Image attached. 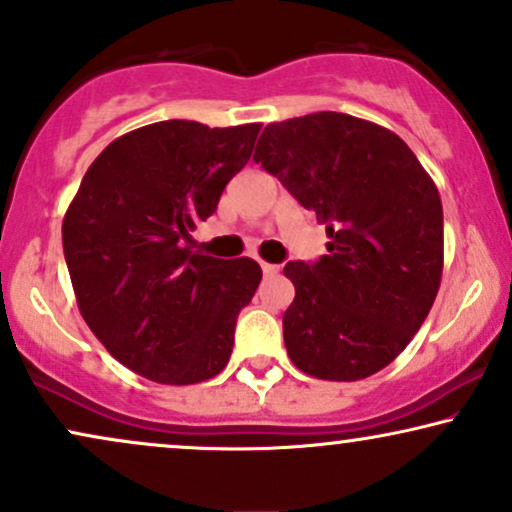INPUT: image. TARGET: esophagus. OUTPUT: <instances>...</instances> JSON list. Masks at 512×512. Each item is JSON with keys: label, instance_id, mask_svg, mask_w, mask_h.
Here are the masks:
<instances>
[{"label": "esophagus", "instance_id": "esophagus-1", "mask_svg": "<svg viewBox=\"0 0 512 512\" xmlns=\"http://www.w3.org/2000/svg\"><path fill=\"white\" fill-rule=\"evenodd\" d=\"M261 270H263V275L270 277V275H275L277 270H280V268L273 266V263H266V261H261Z\"/></svg>", "mask_w": 512, "mask_h": 512}]
</instances>
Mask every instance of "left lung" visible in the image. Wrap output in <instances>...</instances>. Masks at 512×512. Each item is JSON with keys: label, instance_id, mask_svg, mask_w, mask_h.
I'll return each instance as SVG.
<instances>
[{"label": "left lung", "instance_id": "8db88e82", "mask_svg": "<svg viewBox=\"0 0 512 512\" xmlns=\"http://www.w3.org/2000/svg\"><path fill=\"white\" fill-rule=\"evenodd\" d=\"M261 163L325 225L327 254L289 261L296 296L282 315L306 375L356 382L387 368L425 323L444 268V211L399 135L349 113L270 123Z\"/></svg>", "mask_w": 512, "mask_h": 512}]
</instances>
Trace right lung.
Segmentation results:
<instances>
[{"label": "right lung", "instance_id": "obj_1", "mask_svg": "<svg viewBox=\"0 0 512 512\" xmlns=\"http://www.w3.org/2000/svg\"><path fill=\"white\" fill-rule=\"evenodd\" d=\"M261 123L161 121L113 140L63 218L80 313L116 361L161 384H197L230 361L261 266L185 242L246 166Z\"/></svg>", "mask_w": 512, "mask_h": 512}]
</instances>
